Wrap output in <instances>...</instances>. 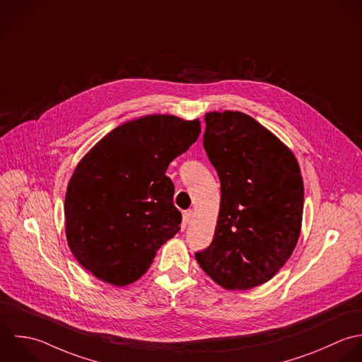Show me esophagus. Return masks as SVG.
<instances>
[{"instance_id": "obj_1", "label": "esophagus", "mask_w": 362, "mask_h": 362, "mask_svg": "<svg viewBox=\"0 0 362 362\" xmlns=\"http://www.w3.org/2000/svg\"><path fill=\"white\" fill-rule=\"evenodd\" d=\"M194 216H195L194 211H187V212H184V222H185V225H189V223L192 222Z\"/></svg>"}]
</instances>
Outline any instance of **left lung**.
Segmentation results:
<instances>
[{
    "mask_svg": "<svg viewBox=\"0 0 362 362\" xmlns=\"http://www.w3.org/2000/svg\"><path fill=\"white\" fill-rule=\"evenodd\" d=\"M205 122L204 147L222 195L214 240L195 258L222 288L251 289L269 281L296 247L300 168L286 144L243 112L214 111Z\"/></svg>",
    "mask_w": 362,
    "mask_h": 362,
    "instance_id": "left-lung-1",
    "label": "left lung"
}]
</instances>
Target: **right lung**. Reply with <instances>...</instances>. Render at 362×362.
<instances>
[{
    "mask_svg": "<svg viewBox=\"0 0 362 362\" xmlns=\"http://www.w3.org/2000/svg\"><path fill=\"white\" fill-rule=\"evenodd\" d=\"M201 133L199 119L146 115L104 136L77 164L66 192V238L81 267L124 286L151 265L181 223L170 163Z\"/></svg>",
    "mask_w": 362,
    "mask_h": 362,
    "instance_id": "obj_1",
    "label": "right lung"
}]
</instances>
